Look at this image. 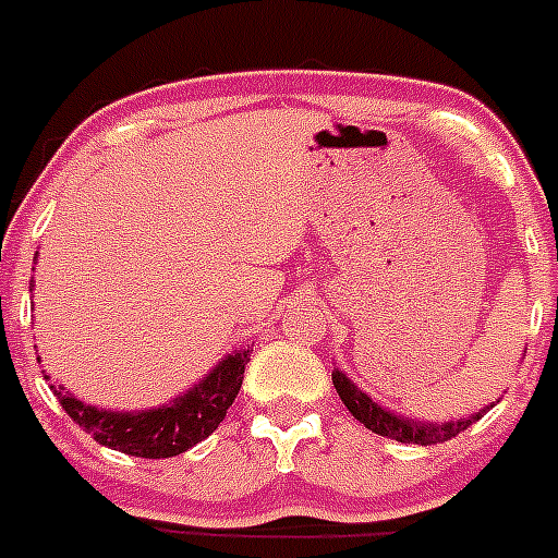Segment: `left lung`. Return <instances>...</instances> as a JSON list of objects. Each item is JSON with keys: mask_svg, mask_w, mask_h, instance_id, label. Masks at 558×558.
Segmentation results:
<instances>
[{"mask_svg": "<svg viewBox=\"0 0 558 558\" xmlns=\"http://www.w3.org/2000/svg\"><path fill=\"white\" fill-rule=\"evenodd\" d=\"M332 386L335 391H338L340 402L349 408V413H352L357 422H363V425L372 433H377V436L393 438V441H402V445H441L447 438H456L458 433L466 430L472 422H477V418L492 408L486 405L477 413H472V416L450 418V422H413V418L402 416V413H393L388 411V408L377 405V402H374L368 393L360 391L340 368L332 372Z\"/></svg>", "mask_w": 558, "mask_h": 558, "instance_id": "1", "label": "left lung"}]
</instances>
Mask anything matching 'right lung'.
Returning <instances> with one entry per match:
<instances>
[{
	"label": "right lung",
	"instance_id": "right-lung-1",
	"mask_svg": "<svg viewBox=\"0 0 558 558\" xmlns=\"http://www.w3.org/2000/svg\"><path fill=\"white\" fill-rule=\"evenodd\" d=\"M251 352L254 349H234L190 391L147 411H102L77 399L63 386H56L49 374H44V379H49V391L56 393L63 411L75 418L83 430L92 433L97 445L136 458H172L218 430L243 386V372Z\"/></svg>",
	"mask_w": 558,
	"mask_h": 558
}]
</instances>
